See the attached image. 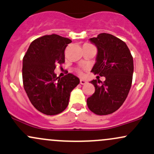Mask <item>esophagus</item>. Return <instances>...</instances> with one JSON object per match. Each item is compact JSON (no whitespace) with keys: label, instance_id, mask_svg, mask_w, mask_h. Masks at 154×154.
Wrapping results in <instances>:
<instances>
[{"label":"esophagus","instance_id":"esophagus-1","mask_svg":"<svg viewBox=\"0 0 154 154\" xmlns=\"http://www.w3.org/2000/svg\"><path fill=\"white\" fill-rule=\"evenodd\" d=\"M87 83V82H86L85 80H83V79H81V80H80V84H82V85H84V84H86Z\"/></svg>","mask_w":154,"mask_h":154}]
</instances>
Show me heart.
<instances>
[{
    "label": "heart",
    "instance_id": "1",
    "mask_svg": "<svg viewBox=\"0 0 154 154\" xmlns=\"http://www.w3.org/2000/svg\"><path fill=\"white\" fill-rule=\"evenodd\" d=\"M78 72H79V74L80 75H83V72H82V70H79L78 71Z\"/></svg>",
    "mask_w": 154,
    "mask_h": 154
}]
</instances>
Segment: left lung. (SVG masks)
<instances>
[{"instance_id":"obj_1","label":"left lung","mask_w":154,"mask_h":154,"mask_svg":"<svg viewBox=\"0 0 154 154\" xmlns=\"http://www.w3.org/2000/svg\"><path fill=\"white\" fill-rule=\"evenodd\" d=\"M90 41L97 49L96 62L91 71L106 80L103 83L96 79L91 81L95 91L87 103L96 115H109L118 109L128 96L134 72L133 57L126 44L112 34L102 33Z\"/></svg>"}]
</instances>
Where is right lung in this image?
Instances as JSON below:
<instances>
[{
  "instance_id": "right-lung-1",
  "label": "right lung",
  "mask_w": 154,
  "mask_h": 154,
  "mask_svg": "<svg viewBox=\"0 0 154 154\" xmlns=\"http://www.w3.org/2000/svg\"><path fill=\"white\" fill-rule=\"evenodd\" d=\"M72 41L57 34L36 39L23 59V87L31 103L47 115L61 113L80 80L73 74L57 77L56 64L64 62V50Z\"/></svg>"
}]
</instances>
